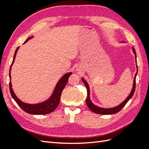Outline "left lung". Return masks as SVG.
I'll use <instances>...</instances> for the list:
<instances>
[{
  "label": "left lung",
  "mask_w": 149,
  "mask_h": 149,
  "mask_svg": "<svg viewBox=\"0 0 149 149\" xmlns=\"http://www.w3.org/2000/svg\"><path fill=\"white\" fill-rule=\"evenodd\" d=\"M132 52L135 55V57H136L137 72H136V74H135L134 78L133 86H132V88L131 91H130V94H129V96L126 97L125 100L123 102L119 104L118 106L113 107H111V108H104V107H99L95 104H94L91 100V98H90L89 86L86 81L83 78H81L82 81L83 82V83L85 85V86L86 87V89H87V98H86V104H87L88 107H89V109L91 111H92L93 112H94V113L99 114H102V115H109V114H116V113H117V112H118L119 111H120L122 109H123V108L124 107V106L126 104V103H127L130 100V99L132 98V96L134 95L135 89H136V76L137 74L138 68H137V60H136V51H135L134 47H132Z\"/></svg>",
  "instance_id": "1"
}]
</instances>
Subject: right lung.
<instances>
[{
    "label": "right lung",
    "mask_w": 149,
    "mask_h": 149,
    "mask_svg": "<svg viewBox=\"0 0 149 149\" xmlns=\"http://www.w3.org/2000/svg\"><path fill=\"white\" fill-rule=\"evenodd\" d=\"M33 37H30L26 39V41L24 43L27 42L29 40L32 38ZM19 49V47H18L14 53V56H13V59L12 63V65L10 68V71H9V78H10V83H9V88H10V92L11 94V96L15 101L17 103L22 109L25 112H27L29 114H33V115H45L49 114L52 112L56 108L58 107L60 101V97L61 93L63 90L65 86L66 85L68 78L70 75L72 74V73L69 72L65 74H64L62 77L58 81L57 84L55 86V88L54 89L53 91L51 96L45 101L42 102L37 103V104H29L24 102L23 101H20L19 98H18L15 93L13 92L12 89V86L11 83V75H10V71L12 69V66L14 63L15 56L17 55V53L18 52V49Z\"/></svg>",
    "instance_id": "1"
}]
</instances>
